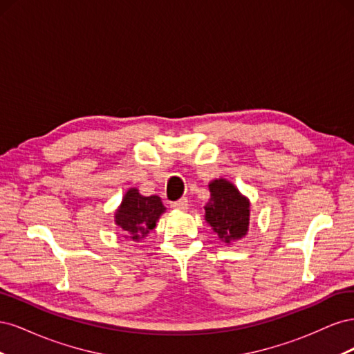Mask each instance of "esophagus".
<instances>
[{"instance_id": "obj_1", "label": "esophagus", "mask_w": 354, "mask_h": 354, "mask_svg": "<svg viewBox=\"0 0 354 354\" xmlns=\"http://www.w3.org/2000/svg\"><path fill=\"white\" fill-rule=\"evenodd\" d=\"M171 207H173L174 209L185 211V209H187V199H186V198H181V199H178V201L171 203Z\"/></svg>"}]
</instances>
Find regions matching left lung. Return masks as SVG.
I'll use <instances>...</instances> for the list:
<instances>
[{"label":"left lung","instance_id":"1","mask_svg":"<svg viewBox=\"0 0 354 354\" xmlns=\"http://www.w3.org/2000/svg\"><path fill=\"white\" fill-rule=\"evenodd\" d=\"M209 199L205 203V221L221 242H236L250 229L251 202L232 181L216 178L209 181Z\"/></svg>","mask_w":354,"mask_h":354}]
</instances>
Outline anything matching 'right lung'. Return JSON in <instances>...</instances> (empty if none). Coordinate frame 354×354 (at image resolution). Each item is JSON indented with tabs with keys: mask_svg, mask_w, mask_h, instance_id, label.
Listing matches in <instances>:
<instances>
[{
	"mask_svg": "<svg viewBox=\"0 0 354 354\" xmlns=\"http://www.w3.org/2000/svg\"><path fill=\"white\" fill-rule=\"evenodd\" d=\"M165 209L159 196H143L137 187H130L115 211V224L122 230L125 239L138 242L155 229Z\"/></svg>",
	"mask_w": 354,
	"mask_h": 354,
	"instance_id": "1",
	"label": "right lung"
}]
</instances>
